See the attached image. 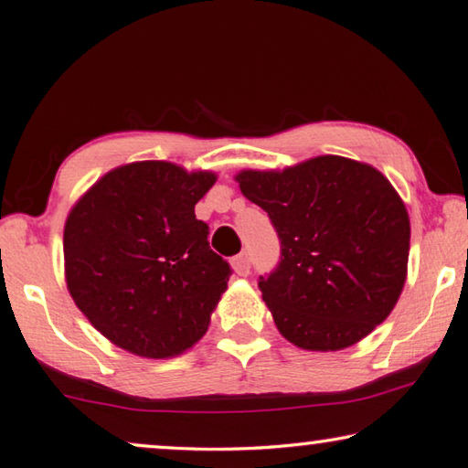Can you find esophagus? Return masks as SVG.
<instances>
[{"mask_svg":"<svg viewBox=\"0 0 468 468\" xmlns=\"http://www.w3.org/2000/svg\"><path fill=\"white\" fill-rule=\"evenodd\" d=\"M231 264H233V271H235L237 274H239V276H248V274H250L251 262H250L248 251H243V253H239V256H235V258L231 260Z\"/></svg>","mask_w":468,"mask_h":468,"instance_id":"obj_1","label":"esophagus"}]
</instances>
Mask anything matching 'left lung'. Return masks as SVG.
<instances>
[{
	"label": "left lung",
	"mask_w": 468,
	"mask_h": 468,
	"mask_svg": "<svg viewBox=\"0 0 468 468\" xmlns=\"http://www.w3.org/2000/svg\"><path fill=\"white\" fill-rule=\"evenodd\" d=\"M237 181L281 239V262L258 287L289 343L340 351L390 315L407 281L410 223L382 173L326 154Z\"/></svg>",
	"instance_id": "left-lung-1"
}]
</instances>
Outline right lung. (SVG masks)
<instances>
[{
    "mask_svg": "<svg viewBox=\"0 0 468 468\" xmlns=\"http://www.w3.org/2000/svg\"><path fill=\"white\" fill-rule=\"evenodd\" d=\"M215 181V173L165 161L130 163L102 176L69 210L68 291L113 345L167 359L206 335L231 276L194 212Z\"/></svg>",
    "mask_w": 468,
    "mask_h": 468,
    "instance_id": "right-lung-1",
    "label": "right lung"
}]
</instances>
